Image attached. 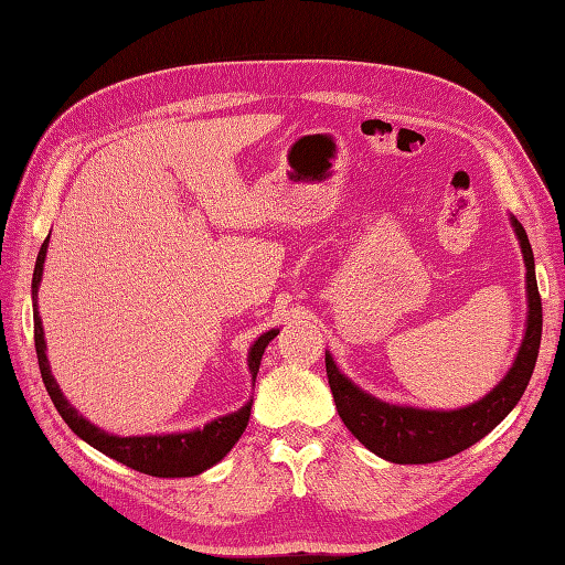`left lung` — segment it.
Returning <instances> with one entry per match:
<instances>
[{"label":"left lung","instance_id":"8db88e82","mask_svg":"<svg viewBox=\"0 0 565 565\" xmlns=\"http://www.w3.org/2000/svg\"><path fill=\"white\" fill-rule=\"evenodd\" d=\"M526 267V326L518 356L505 376L481 401L456 411H425L415 405L386 403L347 379L326 352V369L334 405L347 429L369 451L393 463H435L471 447L495 429L520 403L542 344V298L536 289L534 255L522 223L510 215Z\"/></svg>","mask_w":565,"mask_h":565}]
</instances>
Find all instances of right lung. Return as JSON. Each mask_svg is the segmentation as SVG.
<instances>
[{
  "label": "right lung",
  "mask_w": 565,
  "mask_h": 565,
  "mask_svg": "<svg viewBox=\"0 0 565 565\" xmlns=\"http://www.w3.org/2000/svg\"><path fill=\"white\" fill-rule=\"evenodd\" d=\"M47 239H51V235H47L45 243L41 245L39 259H35V269H33V281H31L33 338H35V354H39V366H41L45 391L51 395L53 405L57 407L60 417H63L67 427L75 431L79 439L87 441L89 447L111 456V459H116L118 463L136 468L140 473L158 476V478H189V476H199L206 471V468L218 463L223 456L235 447L237 439L243 437V431L249 423L252 401H247L239 411L215 417L209 425L196 427L191 431H172V435H140V437L111 435V431L89 423L87 417L77 413V407L70 405V401L65 398L63 391H60L57 381L51 374V362H47V354H45V332L39 316V303H35V298H39V286L43 279ZM276 334H279L276 328L264 332L255 340V344L249 347L247 366H249L252 381L257 379L262 354Z\"/></svg>",
  "instance_id": "right-lung-1"
}]
</instances>
